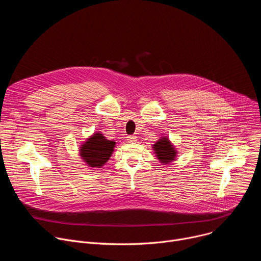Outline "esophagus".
I'll list each match as a JSON object with an SVG mask.
<instances>
[{"label": "esophagus", "instance_id": "34e87169", "mask_svg": "<svg viewBox=\"0 0 261 261\" xmlns=\"http://www.w3.org/2000/svg\"><path fill=\"white\" fill-rule=\"evenodd\" d=\"M127 140L130 142V143H135L137 141V137L134 136V135H130V136H127Z\"/></svg>", "mask_w": 261, "mask_h": 261}]
</instances>
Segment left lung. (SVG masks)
<instances>
[{"mask_svg":"<svg viewBox=\"0 0 261 261\" xmlns=\"http://www.w3.org/2000/svg\"><path fill=\"white\" fill-rule=\"evenodd\" d=\"M153 151L156 154L158 160L163 164L167 165L173 162L177 157L175 146L171 143L167 136L160 137L155 144H153Z\"/></svg>","mask_w":261,"mask_h":261,"instance_id":"8db88e82","label":"left lung"}]
</instances>
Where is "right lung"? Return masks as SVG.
I'll return each instance as SVG.
<instances>
[{"label":"right lung","instance_id":"1","mask_svg":"<svg viewBox=\"0 0 261 261\" xmlns=\"http://www.w3.org/2000/svg\"><path fill=\"white\" fill-rule=\"evenodd\" d=\"M116 141L108 140L100 132H96L81 144L80 156L89 167H102L113 155Z\"/></svg>","mask_w":261,"mask_h":261}]
</instances>
